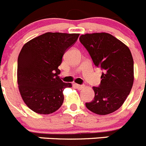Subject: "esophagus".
I'll list each match as a JSON object with an SVG mask.
<instances>
[{
    "instance_id": "esophagus-1",
    "label": "esophagus",
    "mask_w": 146,
    "mask_h": 146,
    "mask_svg": "<svg viewBox=\"0 0 146 146\" xmlns=\"http://www.w3.org/2000/svg\"><path fill=\"white\" fill-rule=\"evenodd\" d=\"M74 85H75V87H76V88H77L78 90H82V89H83L84 88H85V86H84V85H78V84H74Z\"/></svg>"
}]
</instances>
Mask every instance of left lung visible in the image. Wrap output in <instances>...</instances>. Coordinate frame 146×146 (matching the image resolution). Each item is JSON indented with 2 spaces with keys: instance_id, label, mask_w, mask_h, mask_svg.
Wrapping results in <instances>:
<instances>
[{
  "instance_id": "1",
  "label": "left lung",
  "mask_w": 146,
  "mask_h": 146,
  "mask_svg": "<svg viewBox=\"0 0 146 146\" xmlns=\"http://www.w3.org/2000/svg\"><path fill=\"white\" fill-rule=\"evenodd\" d=\"M80 41L93 63L104 70L101 85L93 87L94 100L85 106L93 113L106 115L122 106L134 82V62L129 48L111 34L82 35Z\"/></svg>"
}]
</instances>
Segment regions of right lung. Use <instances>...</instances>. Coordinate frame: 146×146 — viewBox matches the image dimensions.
<instances>
[{"instance_id":"add662e5","label":"right lung","mask_w":146,"mask_h":146,"mask_svg":"<svg viewBox=\"0 0 146 146\" xmlns=\"http://www.w3.org/2000/svg\"><path fill=\"white\" fill-rule=\"evenodd\" d=\"M80 34L46 33L29 40L18 57L17 83L24 102L35 113L49 114L64 102L63 91L72 84L63 82L58 66Z\"/></svg>"}]
</instances>
